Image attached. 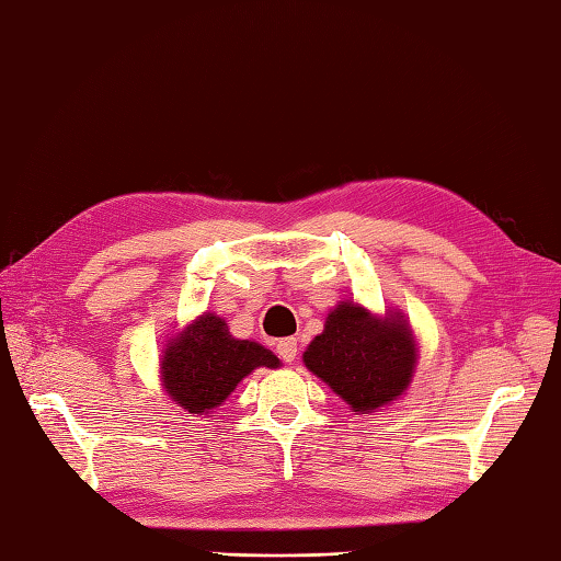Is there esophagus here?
<instances>
[{
    "mask_svg": "<svg viewBox=\"0 0 561 561\" xmlns=\"http://www.w3.org/2000/svg\"><path fill=\"white\" fill-rule=\"evenodd\" d=\"M276 351H278V356H280L285 363H293L295 356H297V339H280Z\"/></svg>",
    "mask_w": 561,
    "mask_h": 561,
    "instance_id": "obj_1",
    "label": "esophagus"
}]
</instances>
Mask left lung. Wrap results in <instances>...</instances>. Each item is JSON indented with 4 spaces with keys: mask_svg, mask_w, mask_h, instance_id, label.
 Returning a JSON list of instances; mask_svg holds the SVG:
<instances>
[{
    "mask_svg": "<svg viewBox=\"0 0 561 561\" xmlns=\"http://www.w3.org/2000/svg\"><path fill=\"white\" fill-rule=\"evenodd\" d=\"M302 363L356 414H373L409 390L419 344L404 312L375 314L344 300L327 314L324 331L305 348Z\"/></svg>",
    "mask_w": 561,
    "mask_h": 561,
    "instance_id": "1",
    "label": "left lung"
}]
</instances>
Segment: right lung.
<instances>
[{"label":"right lung","instance_id":"obj_1","mask_svg":"<svg viewBox=\"0 0 561 561\" xmlns=\"http://www.w3.org/2000/svg\"><path fill=\"white\" fill-rule=\"evenodd\" d=\"M278 365V356L266 346L234 339L222 317L203 312L164 344L159 380L171 402L203 416L227 402L247 375Z\"/></svg>","mask_w":561,"mask_h":561}]
</instances>
